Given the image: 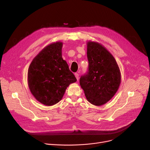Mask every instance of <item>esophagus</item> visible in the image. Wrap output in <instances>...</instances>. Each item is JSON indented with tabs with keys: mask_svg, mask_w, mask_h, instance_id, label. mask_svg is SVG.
<instances>
[{
	"mask_svg": "<svg viewBox=\"0 0 150 150\" xmlns=\"http://www.w3.org/2000/svg\"><path fill=\"white\" fill-rule=\"evenodd\" d=\"M75 77H76V78L77 79V80H78L79 79V74H78V73H75Z\"/></svg>",
	"mask_w": 150,
	"mask_h": 150,
	"instance_id": "34e87169",
	"label": "esophagus"
}]
</instances>
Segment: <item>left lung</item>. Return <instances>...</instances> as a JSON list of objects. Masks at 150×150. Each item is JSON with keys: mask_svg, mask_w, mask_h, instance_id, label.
Here are the masks:
<instances>
[{"mask_svg": "<svg viewBox=\"0 0 150 150\" xmlns=\"http://www.w3.org/2000/svg\"><path fill=\"white\" fill-rule=\"evenodd\" d=\"M89 63L87 75L80 78V85L87 101L100 106L106 104L117 92L122 81L116 60L103 45L87 42Z\"/></svg>", "mask_w": 150, "mask_h": 150, "instance_id": "8db88e82", "label": "left lung"}]
</instances>
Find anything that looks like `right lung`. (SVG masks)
<instances>
[{"instance_id":"obj_1","label":"right lung","mask_w":150,"mask_h":150,"mask_svg":"<svg viewBox=\"0 0 150 150\" xmlns=\"http://www.w3.org/2000/svg\"><path fill=\"white\" fill-rule=\"evenodd\" d=\"M62 46L61 41L48 45L35 57L28 67V88L38 102L47 106L58 103L67 87L77 81L62 58Z\"/></svg>"}]
</instances>
